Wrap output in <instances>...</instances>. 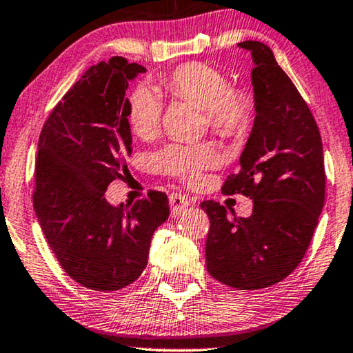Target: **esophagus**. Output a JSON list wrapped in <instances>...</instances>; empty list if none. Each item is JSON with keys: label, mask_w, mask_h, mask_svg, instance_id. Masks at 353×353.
Instances as JSON below:
<instances>
[{"label": "esophagus", "mask_w": 353, "mask_h": 353, "mask_svg": "<svg viewBox=\"0 0 353 353\" xmlns=\"http://www.w3.org/2000/svg\"><path fill=\"white\" fill-rule=\"evenodd\" d=\"M168 202H170V209H172V215L176 216L178 214H181L183 210L190 205V201H188L186 196L178 194V192H173V194L168 196Z\"/></svg>", "instance_id": "obj_1"}]
</instances>
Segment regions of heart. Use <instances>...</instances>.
<instances>
[{
	"label": "heart",
	"mask_w": 353,
	"mask_h": 353,
	"mask_svg": "<svg viewBox=\"0 0 353 353\" xmlns=\"http://www.w3.org/2000/svg\"><path fill=\"white\" fill-rule=\"evenodd\" d=\"M161 86L173 98L191 101L205 109L212 130L223 137H233L248 127L252 103L241 90L230 88L223 72L215 67L188 62L163 75ZM162 104L146 85H138L128 98V122L139 138H151L161 125ZM156 165L185 181H194L201 172L219 163V156L209 144H170L156 154Z\"/></svg>",
	"instance_id": "1"
}]
</instances>
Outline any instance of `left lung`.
<instances>
[{
  "mask_svg": "<svg viewBox=\"0 0 353 353\" xmlns=\"http://www.w3.org/2000/svg\"><path fill=\"white\" fill-rule=\"evenodd\" d=\"M250 51L255 119L239 172L225 194L254 201L252 215L236 216L204 201L210 219L207 272L226 286L254 291L289 276L305 255L325 204V162L320 130L273 51L260 41L238 43Z\"/></svg>",
  "mask_w": 353,
  "mask_h": 353,
  "instance_id": "left-lung-1",
  "label": "left lung"
}]
</instances>
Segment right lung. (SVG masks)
I'll use <instances>...</instances> for the list:
<instances>
[{
    "label": "right lung",
    "mask_w": 353,
    "mask_h": 353,
    "mask_svg": "<svg viewBox=\"0 0 353 353\" xmlns=\"http://www.w3.org/2000/svg\"><path fill=\"white\" fill-rule=\"evenodd\" d=\"M139 64L110 57L64 94L38 139L33 207L61 267L81 286L119 291L144 272L154 231L170 215L165 192L112 205L108 186L128 173V81Z\"/></svg>",
    "instance_id": "add662e5"
}]
</instances>
